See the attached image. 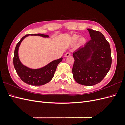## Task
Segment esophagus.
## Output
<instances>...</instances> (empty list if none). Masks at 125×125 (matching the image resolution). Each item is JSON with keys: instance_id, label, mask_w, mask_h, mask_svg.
Returning <instances> with one entry per match:
<instances>
[{"instance_id": "obj_1", "label": "esophagus", "mask_w": 125, "mask_h": 125, "mask_svg": "<svg viewBox=\"0 0 125 125\" xmlns=\"http://www.w3.org/2000/svg\"><path fill=\"white\" fill-rule=\"evenodd\" d=\"M70 55H71V54H70V53H69V52H68V53H66L65 54V57H68V56H70Z\"/></svg>"}]
</instances>
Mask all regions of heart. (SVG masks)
I'll use <instances>...</instances> for the list:
<instances>
[{
  "label": "heart",
  "mask_w": 125,
  "mask_h": 125,
  "mask_svg": "<svg viewBox=\"0 0 125 125\" xmlns=\"http://www.w3.org/2000/svg\"><path fill=\"white\" fill-rule=\"evenodd\" d=\"M79 38V36L77 35V34H74L71 38V42L72 43H75L77 42L78 39ZM86 42V39L84 37H82L79 39V41H78V43L79 45H83L85 44Z\"/></svg>",
  "instance_id": "1"
}]
</instances>
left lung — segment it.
Wrapping results in <instances>:
<instances>
[{
	"instance_id": "8db88e82",
	"label": "left lung",
	"mask_w": 125,
	"mask_h": 125,
	"mask_svg": "<svg viewBox=\"0 0 125 125\" xmlns=\"http://www.w3.org/2000/svg\"><path fill=\"white\" fill-rule=\"evenodd\" d=\"M91 39L73 53L72 74L80 85L93 86L100 83L111 68L109 43L100 32L87 29Z\"/></svg>"
}]
</instances>
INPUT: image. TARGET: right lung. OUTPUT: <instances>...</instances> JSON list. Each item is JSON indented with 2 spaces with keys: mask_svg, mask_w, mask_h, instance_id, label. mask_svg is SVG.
<instances>
[{
  "mask_svg": "<svg viewBox=\"0 0 125 125\" xmlns=\"http://www.w3.org/2000/svg\"><path fill=\"white\" fill-rule=\"evenodd\" d=\"M39 36L42 37H49L48 35L43 34H27L22 37L20 42L17 43L14 51L13 58V64L14 68L19 76L23 82L32 86H42L48 83L53 78L58 64L62 61L63 58L49 63L43 67L33 69L29 68L22 64L18 56V51L19 46L22 40L28 36Z\"/></svg>",
  "mask_w": 125,
  "mask_h": 125,
  "instance_id": "add662e5",
  "label": "right lung"
}]
</instances>
